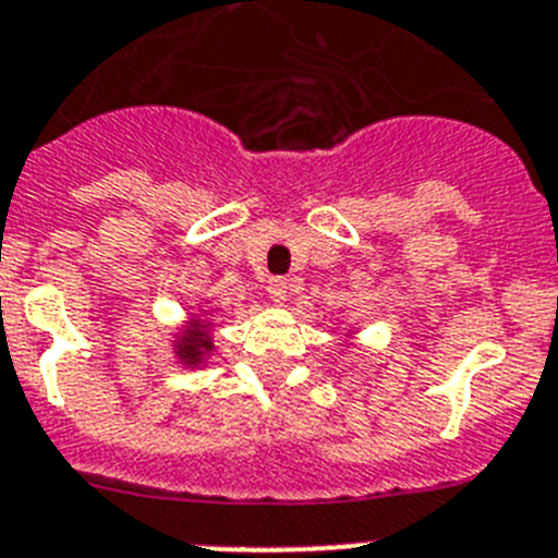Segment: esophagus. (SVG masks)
Segmentation results:
<instances>
[{
  "label": "esophagus",
  "instance_id": "1",
  "mask_svg": "<svg viewBox=\"0 0 558 558\" xmlns=\"http://www.w3.org/2000/svg\"><path fill=\"white\" fill-rule=\"evenodd\" d=\"M288 279H270L268 282V299L274 301L276 306H284V301H288Z\"/></svg>",
  "mask_w": 558,
  "mask_h": 558
}]
</instances>
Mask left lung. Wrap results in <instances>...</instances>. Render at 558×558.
Here are the masks:
<instances>
[{
  "instance_id": "1",
  "label": "left lung",
  "mask_w": 558,
  "mask_h": 558,
  "mask_svg": "<svg viewBox=\"0 0 558 558\" xmlns=\"http://www.w3.org/2000/svg\"><path fill=\"white\" fill-rule=\"evenodd\" d=\"M351 335H354V331H351V329H349V331H345V337H351Z\"/></svg>"
}]
</instances>
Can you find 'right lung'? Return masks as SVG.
<instances>
[{"mask_svg": "<svg viewBox=\"0 0 558 558\" xmlns=\"http://www.w3.org/2000/svg\"><path fill=\"white\" fill-rule=\"evenodd\" d=\"M191 318L173 331L171 354L179 365L202 367L209 356L216 354V320L209 310L187 313Z\"/></svg>", "mask_w": 558, "mask_h": 558, "instance_id": "add662e5", "label": "right lung"}]
</instances>
